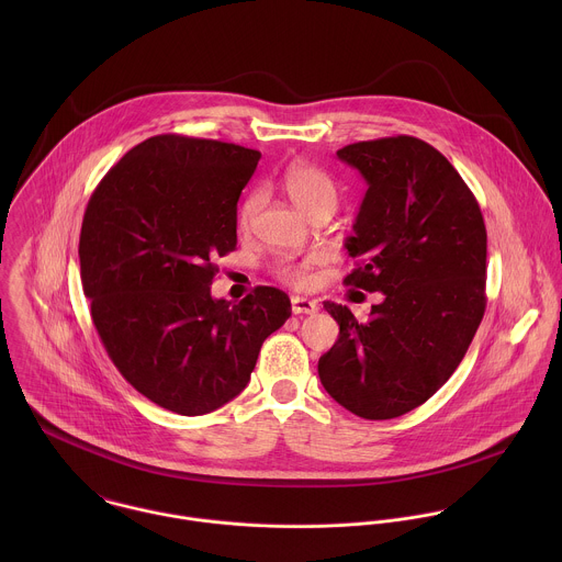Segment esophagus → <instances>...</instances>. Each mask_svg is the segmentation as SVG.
<instances>
[{
  "instance_id": "obj_1",
  "label": "esophagus",
  "mask_w": 562,
  "mask_h": 562,
  "mask_svg": "<svg viewBox=\"0 0 562 562\" xmlns=\"http://www.w3.org/2000/svg\"><path fill=\"white\" fill-rule=\"evenodd\" d=\"M292 312L299 316V314H316L318 312V303L316 301H310V299H303V296H294L292 299Z\"/></svg>"
}]
</instances>
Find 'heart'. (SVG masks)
I'll use <instances>...</instances> for the list:
<instances>
[{
	"label": "heart",
	"instance_id": "1",
	"mask_svg": "<svg viewBox=\"0 0 562 562\" xmlns=\"http://www.w3.org/2000/svg\"><path fill=\"white\" fill-rule=\"evenodd\" d=\"M281 186L285 190V194L290 196V201L310 218L318 212V210H335L337 205V188L330 181V177L321 170L318 166L305 164V161H296L292 166L285 168ZM261 196L259 192H250L244 201H241L240 212H238V225L240 229H248L257 210H259ZM321 255L307 257L303 261H281L277 266V272L283 281L296 285V288H310L316 281V268L321 266Z\"/></svg>",
	"mask_w": 562,
	"mask_h": 562
}]
</instances>
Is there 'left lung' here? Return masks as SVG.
I'll return each instance as SVG.
<instances>
[{
	"label": "left lung",
	"instance_id": "obj_1",
	"mask_svg": "<svg viewBox=\"0 0 562 562\" xmlns=\"http://www.w3.org/2000/svg\"><path fill=\"white\" fill-rule=\"evenodd\" d=\"M368 181L346 285L383 292L368 322L324 303L339 337L318 361L324 390L350 413L392 419L428 401L463 361L486 307V229L457 168L413 136L337 151Z\"/></svg>",
	"mask_w": 562,
	"mask_h": 562
}]
</instances>
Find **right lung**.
Returning <instances> with one entry per match:
<instances>
[{"mask_svg":"<svg viewBox=\"0 0 562 562\" xmlns=\"http://www.w3.org/2000/svg\"><path fill=\"white\" fill-rule=\"evenodd\" d=\"M259 158L234 143L154 136L105 172L83 212L81 285L99 339L136 392L179 415L236 398L263 339L292 316L277 288L236 305L210 292L216 259L236 250L238 199Z\"/></svg>","mask_w":562,"mask_h":562,"instance_id":"1","label":"right lung"}]
</instances>
